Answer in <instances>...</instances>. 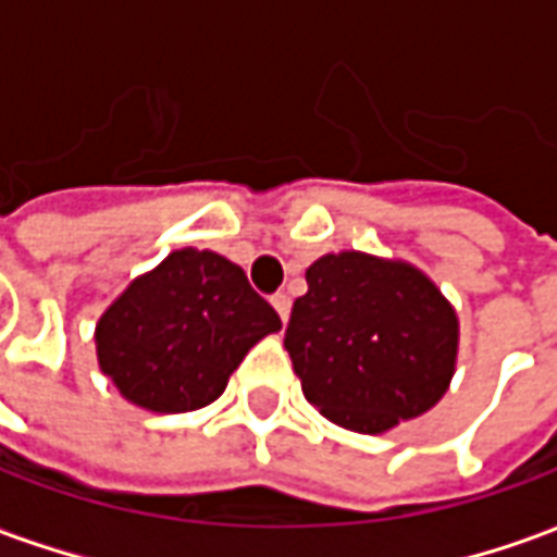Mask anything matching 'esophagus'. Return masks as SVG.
I'll return each mask as SVG.
<instances>
[{
  "label": "esophagus",
  "instance_id": "esophagus-1",
  "mask_svg": "<svg viewBox=\"0 0 557 557\" xmlns=\"http://www.w3.org/2000/svg\"><path fill=\"white\" fill-rule=\"evenodd\" d=\"M271 304H274V310L280 313L283 322H289V310H292V298L286 292H277V295H271Z\"/></svg>",
  "mask_w": 557,
  "mask_h": 557
}]
</instances>
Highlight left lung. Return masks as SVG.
Segmentation results:
<instances>
[{
  "label": "left lung",
  "instance_id": "obj_1",
  "mask_svg": "<svg viewBox=\"0 0 557 557\" xmlns=\"http://www.w3.org/2000/svg\"><path fill=\"white\" fill-rule=\"evenodd\" d=\"M283 343L304 397L337 426L375 435L444 397L459 319L409 262L343 250L307 268Z\"/></svg>",
  "mask_w": 557,
  "mask_h": 557
}]
</instances>
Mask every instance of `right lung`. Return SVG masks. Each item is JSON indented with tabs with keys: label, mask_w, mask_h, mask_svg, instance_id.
Masks as SVG:
<instances>
[{
	"label": "right lung",
	"mask_w": 557,
	"mask_h": 557,
	"mask_svg": "<svg viewBox=\"0 0 557 557\" xmlns=\"http://www.w3.org/2000/svg\"><path fill=\"white\" fill-rule=\"evenodd\" d=\"M283 322L226 256L184 247L115 298L98 319L103 375L134 406L196 411L226 391L244 355Z\"/></svg>",
	"instance_id": "add662e5"
}]
</instances>
